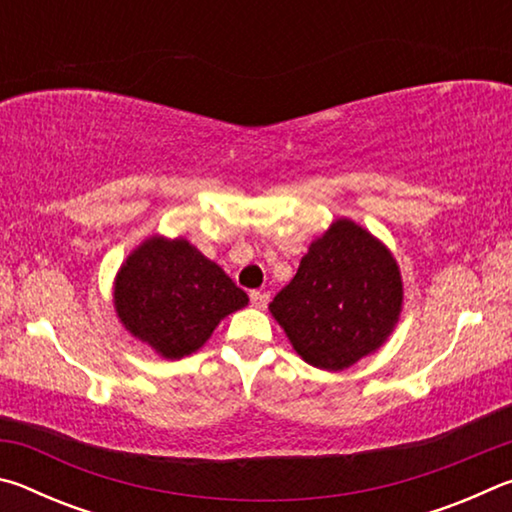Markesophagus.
I'll return each mask as SVG.
<instances>
[{
	"instance_id": "1",
	"label": "esophagus",
	"mask_w": 512,
	"mask_h": 512,
	"mask_svg": "<svg viewBox=\"0 0 512 512\" xmlns=\"http://www.w3.org/2000/svg\"><path fill=\"white\" fill-rule=\"evenodd\" d=\"M250 305L257 309H264L268 305V293L264 291H250Z\"/></svg>"
}]
</instances>
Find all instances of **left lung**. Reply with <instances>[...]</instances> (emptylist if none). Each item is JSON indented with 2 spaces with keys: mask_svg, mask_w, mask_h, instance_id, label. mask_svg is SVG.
<instances>
[{
  "mask_svg": "<svg viewBox=\"0 0 512 512\" xmlns=\"http://www.w3.org/2000/svg\"><path fill=\"white\" fill-rule=\"evenodd\" d=\"M402 309L393 255L357 223L339 219L309 246L271 302L293 348L311 366L343 370L377 350Z\"/></svg>",
  "mask_w": 512,
  "mask_h": 512,
  "instance_id": "8db88e82",
  "label": "left lung"
}]
</instances>
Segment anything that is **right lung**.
Here are the masks:
<instances>
[{
    "instance_id": "add662e5",
    "label": "right lung",
    "mask_w": 512,
    "mask_h": 512,
    "mask_svg": "<svg viewBox=\"0 0 512 512\" xmlns=\"http://www.w3.org/2000/svg\"><path fill=\"white\" fill-rule=\"evenodd\" d=\"M246 305V293L185 239H149L115 282L121 323L167 359L196 352L221 318Z\"/></svg>"
}]
</instances>
